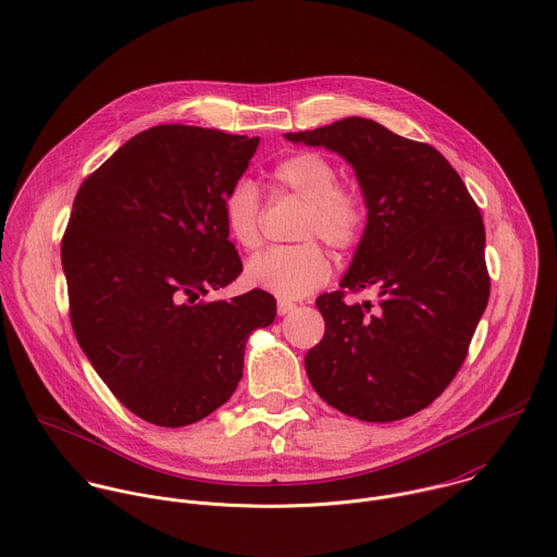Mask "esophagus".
Segmentation results:
<instances>
[{
    "mask_svg": "<svg viewBox=\"0 0 557 557\" xmlns=\"http://www.w3.org/2000/svg\"><path fill=\"white\" fill-rule=\"evenodd\" d=\"M294 309H296V305H294V302H285V300H281L278 307H276L278 315H289Z\"/></svg>",
    "mask_w": 557,
    "mask_h": 557,
    "instance_id": "obj_1",
    "label": "esophagus"
}]
</instances>
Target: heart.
I'll use <instances>...</instances> for the list:
<instances>
[{
  "label": "heart",
  "mask_w": 557,
  "mask_h": 557,
  "mask_svg": "<svg viewBox=\"0 0 557 557\" xmlns=\"http://www.w3.org/2000/svg\"><path fill=\"white\" fill-rule=\"evenodd\" d=\"M272 180L276 190L307 201L298 238H321L334 250H351L364 234L367 210L362 199L338 186V173L330 160L302 152L281 160ZM223 221L242 248H255L261 239V197L250 180H238L223 197ZM246 281L281 300H298L313 294L330 276V259L318 242L272 246L246 263Z\"/></svg>",
  "instance_id": "b5f03b06"
}]
</instances>
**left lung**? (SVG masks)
Returning a JSON list of instances; mask_svg holds the SVG:
<instances>
[{"label": "left lung", "mask_w": 557, "mask_h": 557, "mask_svg": "<svg viewBox=\"0 0 557 557\" xmlns=\"http://www.w3.org/2000/svg\"><path fill=\"white\" fill-rule=\"evenodd\" d=\"M285 139L347 160L369 210L341 289L315 300L325 332L305 358L309 382L358 420L407 418L453 382L486 309L480 210L435 148L373 120L345 117ZM345 288H375L379 307L345 306Z\"/></svg>", "instance_id": "obj_1"}]
</instances>
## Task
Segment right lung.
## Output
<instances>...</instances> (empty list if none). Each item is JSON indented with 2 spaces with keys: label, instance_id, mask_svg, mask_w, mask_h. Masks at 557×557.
<instances>
[{
  "label": "right lung",
  "instance_id": "right-lung-1",
  "mask_svg": "<svg viewBox=\"0 0 557 557\" xmlns=\"http://www.w3.org/2000/svg\"><path fill=\"white\" fill-rule=\"evenodd\" d=\"M259 137L162 124L126 141L83 184L62 239L81 349L139 418L193 424L234 395L252 330L276 300L252 289L197 302L242 272L223 221Z\"/></svg>",
  "mask_w": 557,
  "mask_h": 557
}]
</instances>
